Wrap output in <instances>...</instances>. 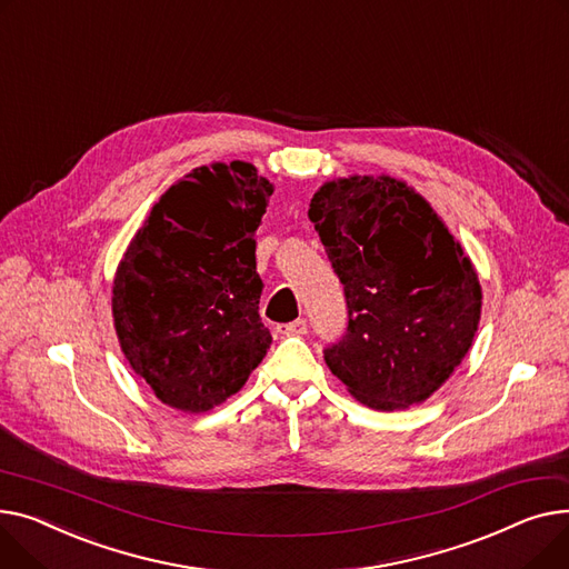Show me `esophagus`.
Here are the masks:
<instances>
[{"label": "esophagus", "mask_w": 569, "mask_h": 569, "mask_svg": "<svg viewBox=\"0 0 569 569\" xmlns=\"http://www.w3.org/2000/svg\"><path fill=\"white\" fill-rule=\"evenodd\" d=\"M276 330L280 332V336H284V338H289V336H306L308 323H306V319H296L291 323H278Z\"/></svg>", "instance_id": "34e87169"}]
</instances>
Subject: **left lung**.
I'll list each match as a JSON object with an SVG mask.
<instances>
[{
  "instance_id": "1",
  "label": "left lung",
  "mask_w": 569,
  "mask_h": 569,
  "mask_svg": "<svg viewBox=\"0 0 569 569\" xmlns=\"http://www.w3.org/2000/svg\"><path fill=\"white\" fill-rule=\"evenodd\" d=\"M308 218L345 284L349 326L323 351L360 405L399 411L422 405L469 353L482 312L471 257L407 181H326Z\"/></svg>"
}]
</instances>
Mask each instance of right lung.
<instances>
[{"label": "right lung", "instance_id": "1", "mask_svg": "<svg viewBox=\"0 0 569 569\" xmlns=\"http://www.w3.org/2000/svg\"><path fill=\"white\" fill-rule=\"evenodd\" d=\"M273 183L246 160L194 167L153 204L114 273V330L162 405L204 413L271 347L259 319L254 231Z\"/></svg>", "mask_w": 569, "mask_h": 569}]
</instances>
